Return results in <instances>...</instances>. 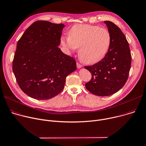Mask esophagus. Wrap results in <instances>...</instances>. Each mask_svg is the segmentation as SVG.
Wrapping results in <instances>:
<instances>
[{"label": "esophagus", "mask_w": 146, "mask_h": 146, "mask_svg": "<svg viewBox=\"0 0 146 146\" xmlns=\"http://www.w3.org/2000/svg\"><path fill=\"white\" fill-rule=\"evenodd\" d=\"M77 68H81L82 67V65L80 64H79L78 62H77Z\"/></svg>", "instance_id": "esophagus-1"}]
</instances>
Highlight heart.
Segmentation results:
<instances>
[{"mask_svg": "<svg viewBox=\"0 0 146 146\" xmlns=\"http://www.w3.org/2000/svg\"><path fill=\"white\" fill-rule=\"evenodd\" d=\"M69 36H62L61 44L68 52L80 47L78 55L85 64H94L102 60L110 50L112 42L106 28L90 25L77 24L69 30Z\"/></svg>", "mask_w": 146, "mask_h": 146, "instance_id": "b5f03b06", "label": "heart"}]
</instances>
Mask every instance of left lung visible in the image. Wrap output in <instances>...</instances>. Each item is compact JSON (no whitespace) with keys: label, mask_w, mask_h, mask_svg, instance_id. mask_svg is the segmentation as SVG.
Masks as SVG:
<instances>
[{"label":"left lung","mask_w":146,"mask_h":146,"mask_svg":"<svg viewBox=\"0 0 146 146\" xmlns=\"http://www.w3.org/2000/svg\"><path fill=\"white\" fill-rule=\"evenodd\" d=\"M112 36L110 50L105 57L93 65L84 68L92 74L85 84L90 93L108 96L119 90L127 81L131 65L128 42L120 28L111 21H104Z\"/></svg>","instance_id":"left-lung-1"}]
</instances>
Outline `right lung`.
Returning a JSON list of instances; mask_svg holds the SVG:
<instances>
[{
  "mask_svg": "<svg viewBox=\"0 0 146 146\" xmlns=\"http://www.w3.org/2000/svg\"><path fill=\"white\" fill-rule=\"evenodd\" d=\"M64 24L38 21L18 40L13 70L22 90L36 100H47L64 89L66 77L76 70V62L64 54L60 44Z\"/></svg>",
  "mask_w": 146,
  "mask_h": 146,
  "instance_id": "right-lung-1",
  "label": "right lung"
}]
</instances>
